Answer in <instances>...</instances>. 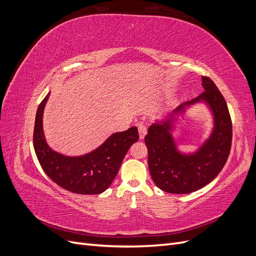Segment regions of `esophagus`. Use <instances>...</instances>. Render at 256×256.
Instances as JSON below:
<instances>
[{
	"mask_svg": "<svg viewBox=\"0 0 256 256\" xmlns=\"http://www.w3.org/2000/svg\"><path fill=\"white\" fill-rule=\"evenodd\" d=\"M138 136H140V140H144V138L147 134V128L143 124H138Z\"/></svg>",
	"mask_w": 256,
	"mask_h": 256,
	"instance_id": "esophagus-1",
	"label": "esophagus"
}]
</instances>
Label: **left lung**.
Masks as SVG:
<instances>
[{
  "label": "left lung",
  "instance_id": "obj_1",
  "mask_svg": "<svg viewBox=\"0 0 256 256\" xmlns=\"http://www.w3.org/2000/svg\"><path fill=\"white\" fill-rule=\"evenodd\" d=\"M202 94L154 122L145 136L150 176L159 189L168 193L187 194L205 187L218 176L228 158L232 120L226 102L208 76H202ZM198 102H204L210 108L214 128L198 151L184 154L176 150L172 131L176 128L178 116Z\"/></svg>",
  "mask_w": 256,
  "mask_h": 256
}]
</instances>
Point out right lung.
Masks as SVG:
<instances>
[{"label":"right lung","instance_id":"right-lung-1","mask_svg":"<svg viewBox=\"0 0 256 256\" xmlns=\"http://www.w3.org/2000/svg\"><path fill=\"white\" fill-rule=\"evenodd\" d=\"M50 92L37 109L33 134L38 161L51 180L76 194H99L114 180L130 146L138 140L136 127L110 136L104 144L82 156H65L51 150L42 130V114Z\"/></svg>","mask_w":256,"mask_h":256}]
</instances>
